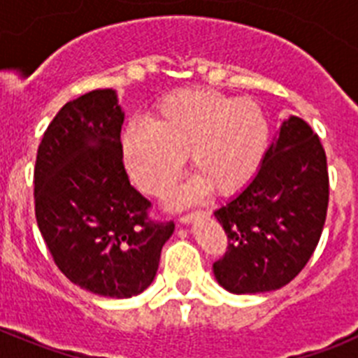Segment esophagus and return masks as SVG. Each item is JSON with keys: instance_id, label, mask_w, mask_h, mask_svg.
I'll use <instances>...</instances> for the list:
<instances>
[{"instance_id": "1", "label": "esophagus", "mask_w": 358, "mask_h": 358, "mask_svg": "<svg viewBox=\"0 0 358 358\" xmlns=\"http://www.w3.org/2000/svg\"><path fill=\"white\" fill-rule=\"evenodd\" d=\"M204 211H194V213H186V215H179V222L181 224H188L192 222L195 217H199V215H202Z\"/></svg>"}]
</instances>
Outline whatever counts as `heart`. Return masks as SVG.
<instances>
[{"label":"heart","instance_id":"obj_1","mask_svg":"<svg viewBox=\"0 0 358 358\" xmlns=\"http://www.w3.org/2000/svg\"><path fill=\"white\" fill-rule=\"evenodd\" d=\"M268 145V120L258 102L206 87L164 96L147 123L132 122L123 132V159L136 185L164 197L181 176L189 154L197 179L179 201L211 188L233 195L258 173Z\"/></svg>","mask_w":358,"mask_h":358}]
</instances>
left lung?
Wrapping results in <instances>:
<instances>
[{
  "instance_id": "8db88e82",
  "label": "left lung",
  "mask_w": 358,
  "mask_h": 358,
  "mask_svg": "<svg viewBox=\"0 0 358 358\" xmlns=\"http://www.w3.org/2000/svg\"><path fill=\"white\" fill-rule=\"evenodd\" d=\"M327 152L305 120L290 116L248 188L215 211L227 235L217 281L233 294L290 283L314 255L327 220Z\"/></svg>"
}]
</instances>
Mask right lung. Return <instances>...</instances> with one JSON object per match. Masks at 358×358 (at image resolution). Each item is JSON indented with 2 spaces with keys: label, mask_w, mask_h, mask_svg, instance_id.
<instances>
[{
  "label": "right lung",
  "mask_w": 358,
  "mask_h": 358,
  "mask_svg": "<svg viewBox=\"0 0 358 358\" xmlns=\"http://www.w3.org/2000/svg\"><path fill=\"white\" fill-rule=\"evenodd\" d=\"M122 123L115 91L82 94L44 131L34 169L37 226L53 262L75 285L109 297L150 285L176 227L154 220L129 181Z\"/></svg>",
  "instance_id": "obj_1"
}]
</instances>
